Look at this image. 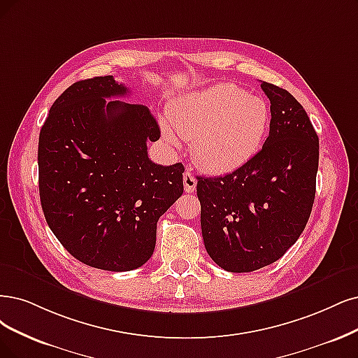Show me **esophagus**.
Wrapping results in <instances>:
<instances>
[{"mask_svg": "<svg viewBox=\"0 0 358 358\" xmlns=\"http://www.w3.org/2000/svg\"><path fill=\"white\" fill-rule=\"evenodd\" d=\"M182 182H184V190H186L187 193H192V192L196 189V184H197V181H196V178H194V176L192 174L190 171H186V172H184V176H182Z\"/></svg>", "mask_w": 358, "mask_h": 358, "instance_id": "1", "label": "esophagus"}]
</instances>
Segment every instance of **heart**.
I'll return each mask as SVG.
<instances>
[{
  "label": "heart",
  "instance_id": "b5f03b06",
  "mask_svg": "<svg viewBox=\"0 0 358 358\" xmlns=\"http://www.w3.org/2000/svg\"><path fill=\"white\" fill-rule=\"evenodd\" d=\"M172 127L192 141L194 161L202 168L226 174L243 166L261 148L268 125V108L258 96L229 83L190 92L171 112ZM165 138L176 145L169 129Z\"/></svg>",
  "mask_w": 358,
  "mask_h": 358
}]
</instances>
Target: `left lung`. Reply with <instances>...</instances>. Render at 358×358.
Masks as SVG:
<instances>
[{
    "label": "left lung",
    "instance_id": "1",
    "mask_svg": "<svg viewBox=\"0 0 358 358\" xmlns=\"http://www.w3.org/2000/svg\"><path fill=\"white\" fill-rule=\"evenodd\" d=\"M271 106L270 134L248 164L227 176L197 177L206 252L231 273L282 258L307 226L319 169V137L286 90L261 83Z\"/></svg>",
    "mask_w": 358,
    "mask_h": 358
}]
</instances>
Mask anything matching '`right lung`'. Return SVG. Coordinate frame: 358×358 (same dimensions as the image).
<instances>
[{
  "mask_svg": "<svg viewBox=\"0 0 358 358\" xmlns=\"http://www.w3.org/2000/svg\"><path fill=\"white\" fill-rule=\"evenodd\" d=\"M112 75L72 84L39 132V197L48 227L90 267L129 271L153 255L156 224L182 194V164L157 165L161 129Z\"/></svg>",
  "mask_w": 358,
  "mask_h": 358,
  "instance_id": "right-lung-1",
  "label": "right lung"
}]
</instances>
